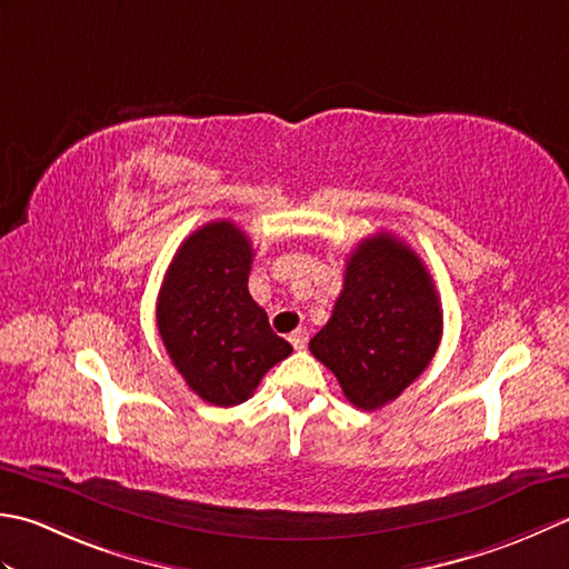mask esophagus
Returning <instances> with one entry per match:
<instances>
[{
  "mask_svg": "<svg viewBox=\"0 0 569 569\" xmlns=\"http://www.w3.org/2000/svg\"><path fill=\"white\" fill-rule=\"evenodd\" d=\"M289 343H292L297 351L307 349V331H305V329H297V331L289 333Z\"/></svg>",
  "mask_w": 569,
  "mask_h": 569,
  "instance_id": "esophagus-1",
  "label": "esophagus"
}]
</instances>
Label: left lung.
<instances>
[{
  "mask_svg": "<svg viewBox=\"0 0 569 569\" xmlns=\"http://www.w3.org/2000/svg\"><path fill=\"white\" fill-rule=\"evenodd\" d=\"M442 341V305L417 252L390 233L361 240L346 262L331 319L309 351L358 410H378L420 378Z\"/></svg>",
  "mask_w": 569,
  "mask_h": 569,
  "instance_id": "8db88e82",
  "label": "left lung"
}]
</instances>
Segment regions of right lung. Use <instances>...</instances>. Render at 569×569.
<instances>
[{"label":"right lung","instance_id":"obj_1","mask_svg":"<svg viewBox=\"0 0 569 569\" xmlns=\"http://www.w3.org/2000/svg\"><path fill=\"white\" fill-rule=\"evenodd\" d=\"M250 238L213 220L181 242L157 299V327L187 386L201 400L233 408L292 353L248 292Z\"/></svg>","mask_w":569,"mask_h":569}]
</instances>
